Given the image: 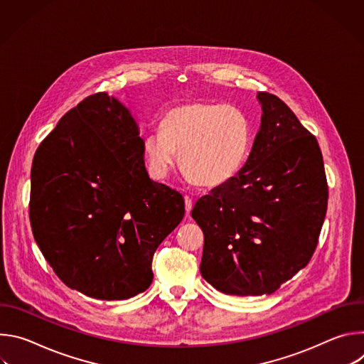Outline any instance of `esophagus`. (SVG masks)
<instances>
[{"mask_svg": "<svg viewBox=\"0 0 364 364\" xmlns=\"http://www.w3.org/2000/svg\"><path fill=\"white\" fill-rule=\"evenodd\" d=\"M184 204H186V215L190 216V212H191V209H193V200H191L188 196H186V197H184Z\"/></svg>", "mask_w": 364, "mask_h": 364, "instance_id": "1", "label": "esophagus"}]
</instances>
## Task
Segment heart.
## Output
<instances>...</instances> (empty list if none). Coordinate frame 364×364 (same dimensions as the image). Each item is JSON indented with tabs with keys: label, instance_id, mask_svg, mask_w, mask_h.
Wrapping results in <instances>:
<instances>
[{
	"label": "heart",
	"instance_id": "heart-1",
	"mask_svg": "<svg viewBox=\"0 0 364 364\" xmlns=\"http://www.w3.org/2000/svg\"><path fill=\"white\" fill-rule=\"evenodd\" d=\"M161 134L145 139L152 171L166 176L180 155L184 176L196 186L216 188L240 171L250 142L246 115L226 103L196 100L166 112Z\"/></svg>",
	"mask_w": 364,
	"mask_h": 364
}]
</instances>
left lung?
Masks as SVG:
<instances>
[{
  "instance_id": "left-lung-1",
  "label": "left lung",
  "mask_w": 364,
  "mask_h": 364,
  "mask_svg": "<svg viewBox=\"0 0 364 364\" xmlns=\"http://www.w3.org/2000/svg\"><path fill=\"white\" fill-rule=\"evenodd\" d=\"M262 119L237 176L197 200L204 235L201 277L229 295H264L305 268L327 213L317 138L285 102L257 92Z\"/></svg>"
}]
</instances>
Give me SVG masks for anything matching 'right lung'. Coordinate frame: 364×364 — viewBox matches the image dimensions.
Segmentation results:
<instances>
[{
  "label": "right lung",
  "instance_id": "1",
  "mask_svg": "<svg viewBox=\"0 0 364 364\" xmlns=\"http://www.w3.org/2000/svg\"><path fill=\"white\" fill-rule=\"evenodd\" d=\"M144 149L129 111L99 92L70 109L34 154V239L60 281L90 298L144 292L154 252L184 218L183 196L149 178Z\"/></svg>",
  "mask_w": 364,
  "mask_h": 364
}]
</instances>
